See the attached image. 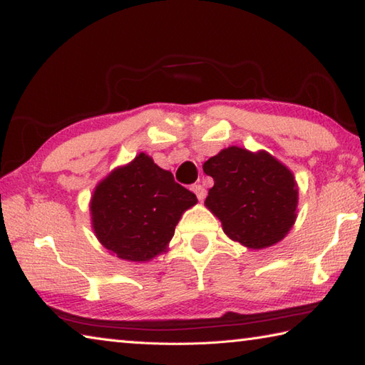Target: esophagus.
Wrapping results in <instances>:
<instances>
[{
	"label": "esophagus",
	"mask_w": 365,
	"mask_h": 365,
	"mask_svg": "<svg viewBox=\"0 0 365 365\" xmlns=\"http://www.w3.org/2000/svg\"><path fill=\"white\" fill-rule=\"evenodd\" d=\"M192 192H194V194L197 195V198L200 202H203L205 200V197H206V190H205V187L202 184H194L192 185Z\"/></svg>",
	"instance_id": "34e87169"
}]
</instances>
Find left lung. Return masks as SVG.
Wrapping results in <instances>:
<instances>
[{
  "mask_svg": "<svg viewBox=\"0 0 365 365\" xmlns=\"http://www.w3.org/2000/svg\"><path fill=\"white\" fill-rule=\"evenodd\" d=\"M203 171L215 180L205 206L232 242L264 250L289 233L299 187L292 171L272 154L230 146L206 160Z\"/></svg>",
  "mask_w": 365,
  "mask_h": 365,
  "instance_id": "left-lung-1",
  "label": "left lung"
}]
</instances>
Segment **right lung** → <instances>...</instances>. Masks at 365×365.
I'll return each mask as SVG.
<instances>
[{
	"label": "right lung",
	"instance_id": "right-lung-1",
	"mask_svg": "<svg viewBox=\"0 0 365 365\" xmlns=\"http://www.w3.org/2000/svg\"><path fill=\"white\" fill-rule=\"evenodd\" d=\"M195 203V194L140 153L97 184L91 198L92 229L113 256L149 262L167 252L182 212Z\"/></svg>",
	"mask_w": 365,
	"mask_h": 365
}]
</instances>
